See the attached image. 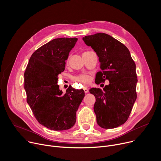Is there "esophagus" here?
<instances>
[{
	"label": "esophagus",
	"mask_w": 161,
	"mask_h": 161,
	"mask_svg": "<svg viewBox=\"0 0 161 161\" xmlns=\"http://www.w3.org/2000/svg\"><path fill=\"white\" fill-rule=\"evenodd\" d=\"M83 90H84V92H85V94L87 93L88 92V89L86 87H84V88H83Z\"/></svg>",
	"instance_id": "34e87169"
}]
</instances>
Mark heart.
<instances>
[{
	"label": "heart",
	"mask_w": 161,
	"mask_h": 161,
	"mask_svg": "<svg viewBox=\"0 0 161 161\" xmlns=\"http://www.w3.org/2000/svg\"><path fill=\"white\" fill-rule=\"evenodd\" d=\"M74 80L75 81L83 83L84 85L88 84L91 81V76L88 75H86V74H81L80 75H78V76L75 77Z\"/></svg>",
	"instance_id": "obj_1"
}]
</instances>
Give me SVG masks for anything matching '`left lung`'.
<instances>
[{"instance_id":"obj_1","label":"left lung","mask_w":161,"mask_h":161,"mask_svg":"<svg viewBox=\"0 0 161 161\" xmlns=\"http://www.w3.org/2000/svg\"><path fill=\"white\" fill-rule=\"evenodd\" d=\"M83 40L99 57L101 71L96 75V83L109 81L104 91L96 88L89 90L96 99L97 123L104 129L116 128L127 120L137 97L136 64L125 46L108 34L97 33Z\"/></svg>"}]
</instances>
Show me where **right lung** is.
Listing matches in <instances>:
<instances>
[{"instance_id":"right-lung-1","label":"right lung","mask_w":161,"mask_h":161,"mask_svg":"<svg viewBox=\"0 0 161 161\" xmlns=\"http://www.w3.org/2000/svg\"><path fill=\"white\" fill-rule=\"evenodd\" d=\"M78 41L76 37L54 39L31 57L24 73L27 102L38 122L53 130H64L76 123V113L85 96L83 89L69 86L65 94L57 85L58 75Z\"/></svg>"}]
</instances>
